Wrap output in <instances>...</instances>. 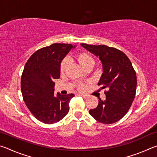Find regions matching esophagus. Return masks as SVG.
Masks as SVG:
<instances>
[{"mask_svg": "<svg viewBox=\"0 0 157 157\" xmlns=\"http://www.w3.org/2000/svg\"><path fill=\"white\" fill-rule=\"evenodd\" d=\"M79 95H80V96L83 97L84 98H86L87 97H88V95H86V94H79Z\"/></svg>", "mask_w": 157, "mask_h": 157, "instance_id": "34e87169", "label": "esophagus"}]
</instances>
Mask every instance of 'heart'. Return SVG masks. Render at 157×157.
I'll use <instances>...</instances> for the list:
<instances>
[{"label": "heart", "instance_id": "b5f03b06", "mask_svg": "<svg viewBox=\"0 0 157 157\" xmlns=\"http://www.w3.org/2000/svg\"><path fill=\"white\" fill-rule=\"evenodd\" d=\"M73 59L78 62L80 66L85 70L88 68H91L95 64V58L91 54L86 52H80L75 54L73 56ZM68 62L66 59H63L61 61L59 64V71L61 73L65 72L67 68ZM89 82H78L75 84L76 89L79 91H84L86 88V84Z\"/></svg>", "mask_w": 157, "mask_h": 157}]
</instances>
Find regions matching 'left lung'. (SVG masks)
I'll list each match as a JSON object with an SVG mask.
<instances>
[{
	"instance_id": "8db88e82",
	"label": "left lung",
	"mask_w": 157,
	"mask_h": 157,
	"mask_svg": "<svg viewBox=\"0 0 157 157\" xmlns=\"http://www.w3.org/2000/svg\"><path fill=\"white\" fill-rule=\"evenodd\" d=\"M81 46L100 58L103 73L98 85L105 91V100H101L89 113L97 121L111 124L124 117L136 95V74L131 62L121 50L105 45Z\"/></svg>"
}]
</instances>
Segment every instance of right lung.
<instances>
[{"instance_id":"1","label":"right lung","mask_w":157,"mask_h":157,"mask_svg":"<svg viewBox=\"0 0 157 157\" xmlns=\"http://www.w3.org/2000/svg\"><path fill=\"white\" fill-rule=\"evenodd\" d=\"M74 47L53 44L37 50L25 63L21 80L23 98L31 113L42 123H57L68 112L69 102L75 95H54V81L60 77L61 61Z\"/></svg>"}]
</instances>
